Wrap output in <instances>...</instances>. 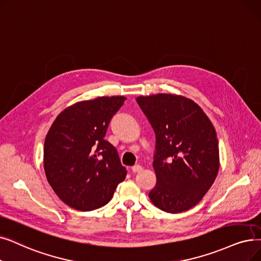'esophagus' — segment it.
I'll return each instance as SVG.
<instances>
[{
    "mask_svg": "<svg viewBox=\"0 0 261 261\" xmlns=\"http://www.w3.org/2000/svg\"><path fill=\"white\" fill-rule=\"evenodd\" d=\"M132 172L133 173H139V172H141L142 169H143V167L141 166V165H139V164H137V165H134V166H132Z\"/></svg>",
    "mask_w": 261,
    "mask_h": 261,
    "instance_id": "34e87169",
    "label": "esophagus"
}]
</instances>
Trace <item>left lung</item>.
<instances>
[{
    "instance_id": "1",
    "label": "left lung",
    "mask_w": 261,
    "mask_h": 261,
    "mask_svg": "<svg viewBox=\"0 0 261 261\" xmlns=\"http://www.w3.org/2000/svg\"><path fill=\"white\" fill-rule=\"evenodd\" d=\"M155 133V187L149 198L168 213L197 205L219 172V141L210 119L194 101L158 94L138 97Z\"/></svg>"
}]
</instances>
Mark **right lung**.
Instances as JSON below:
<instances>
[{
  "mask_svg": "<svg viewBox=\"0 0 261 261\" xmlns=\"http://www.w3.org/2000/svg\"><path fill=\"white\" fill-rule=\"evenodd\" d=\"M126 98L99 97L64 110L43 146L44 172L66 205L92 211L111 200L127 171L115 147L105 140L109 123Z\"/></svg>",
  "mask_w": 261,
  "mask_h": 261,
  "instance_id": "add662e5",
  "label": "right lung"
}]
</instances>
